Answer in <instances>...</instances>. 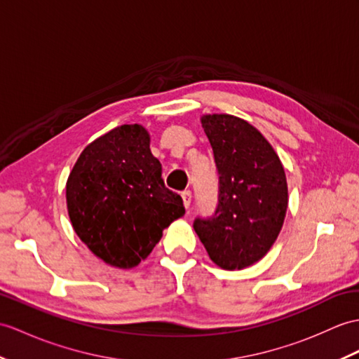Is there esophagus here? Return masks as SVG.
Listing matches in <instances>:
<instances>
[{
  "label": "esophagus",
  "instance_id": "34e87169",
  "mask_svg": "<svg viewBox=\"0 0 359 359\" xmlns=\"http://www.w3.org/2000/svg\"><path fill=\"white\" fill-rule=\"evenodd\" d=\"M182 198H183V205H185L187 210H189V205H191V198H193V194H191V191L187 189L182 193Z\"/></svg>",
  "mask_w": 359,
  "mask_h": 359
}]
</instances>
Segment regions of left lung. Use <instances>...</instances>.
Instances as JSON below:
<instances>
[{
	"instance_id": "1",
	"label": "left lung",
	"mask_w": 359,
	"mask_h": 359,
	"mask_svg": "<svg viewBox=\"0 0 359 359\" xmlns=\"http://www.w3.org/2000/svg\"><path fill=\"white\" fill-rule=\"evenodd\" d=\"M202 127L219 172V202L194 231L222 269H243L277 240L287 210L286 174L277 153L251 123L231 114H208Z\"/></svg>"
}]
</instances>
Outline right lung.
Listing matches in <instances>:
<instances>
[{
  "label": "right lung",
  "mask_w": 359,
  "mask_h": 359,
  "mask_svg": "<svg viewBox=\"0 0 359 359\" xmlns=\"http://www.w3.org/2000/svg\"><path fill=\"white\" fill-rule=\"evenodd\" d=\"M67 208L78 237L116 268H135L162 231L185 214L182 197L165 187L162 165L144 127L121 125L81 153L67 180Z\"/></svg>",
  "instance_id": "right-lung-1"
}]
</instances>
